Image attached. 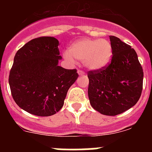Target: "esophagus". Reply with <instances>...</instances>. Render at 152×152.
<instances>
[{
	"mask_svg": "<svg viewBox=\"0 0 152 152\" xmlns=\"http://www.w3.org/2000/svg\"><path fill=\"white\" fill-rule=\"evenodd\" d=\"M77 73H78L79 75H84V72L83 71H81V70H77Z\"/></svg>",
	"mask_w": 152,
	"mask_h": 152,
	"instance_id": "1",
	"label": "esophagus"
}]
</instances>
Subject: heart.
Returning <instances> with one entry per match:
<instances>
[{
	"mask_svg": "<svg viewBox=\"0 0 152 152\" xmlns=\"http://www.w3.org/2000/svg\"><path fill=\"white\" fill-rule=\"evenodd\" d=\"M111 43L104 39H81L73 42L64 58L70 63L83 61L85 68L96 71L107 67L112 58Z\"/></svg>",
	"mask_w": 152,
	"mask_h": 152,
	"instance_id": "b5f03b06",
	"label": "heart"
}]
</instances>
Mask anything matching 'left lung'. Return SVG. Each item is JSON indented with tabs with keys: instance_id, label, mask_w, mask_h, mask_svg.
I'll return each instance as SVG.
<instances>
[{
	"instance_id": "obj_1",
	"label": "left lung",
	"mask_w": 152,
	"mask_h": 152,
	"mask_svg": "<svg viewBox=\"0 0 152 152\" xmlns=\"http://www.w3.org/2000/svg\"><path fill=\"white\" fill-rule=\"evenodd\" d=\"M113 57L108 66L90 71L88 97L93 108L116 116L136 104L142 94L143 70L136 52L119 38L110 36Z\"/></svg>"
}]
</instances>
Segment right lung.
I'll return each mask as SVG.
<instances>
[{
	"label": "right lung",
	"instance_id": "right-lung-1",
	"mask_svg": "<svg viewBox=\"0 0 152 152\" xmlns=\"http://www.w3.org/2000/svg\"><path fill=\"white\" fill-rule=\"evenodd\" d=\"M58 45L54 37H39L28 42L14 56L9 75L12 96L33 115L49 116L58 112L78 77L76 69L58 66Z\"/></svg>",
	"mask_w": 152,
	"mask_h": 152
}]
</instances>
